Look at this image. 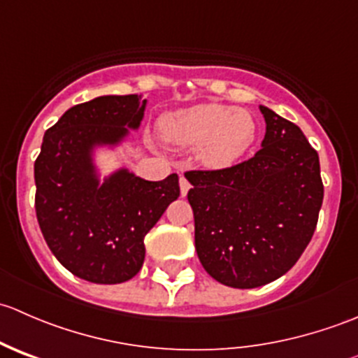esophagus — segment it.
I'll list each match as a JSON object with an SVG mask.
<instances>
[{
    "mask_svg": "<svg viewBox=\"0 0 358 358\" xmlns=\"http://www.w3.org/2000/svg\"><path fill=\"white\" fill-rule=\"evenodd\" d=\"M189 190H190L189 180H187L185 176H180V192H182V196H187Z\"/></svg>",
    "mask_w": 358,
    "mask_h": 358,
    "instance_id": "1",
    "label": "esophagus"
}]
</instances>
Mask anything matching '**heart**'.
<instances>
[{
  "label": "heart",
  "instance_id": "obj_1",
  "mask_svg": "<svg viewBox=\"0 0 358 358\" xmlns=\"http://www.w3.org/2000/svg\"><path fill=\"white\" fill-rule=\"evenodd\" d=\"M162 133L173 143L199 145V159L213 168L232 164L251 147L256 124L248 110L222 103H202L168 114Z\"/></svg>",
  "mask_w": 358,
  "mask_h": 358
}]
</instances>
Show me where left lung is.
I'll use <instances>...</instances> for the list:
<instances>
[{
  "label": "left lung",
  "instance_id": "8db88e82",
  "mask_svg": "<svg viewBox=\"0 0 358 358\" xmlns=\"http://www.w3.org/2000/svg\"><path fill=\"white\" fill-rule=\"evenodd\" d=\"M259 110L266 133L255 156L185 173L197 256L213 279L237 289L289 272L312 241L324 199L317 150L294 122Z\"/></svg>",
  "mask_w": 358,
  "mask_h": 358
}]
</instances>
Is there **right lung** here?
<instances>
[{
    "mask_svg": "<svg viewBox=\"0 0 358 358\" xmlns=\"http://www.w3.org/2000/svg\"><path fill=\"white\" fill-rule=\"evenodd\" d=\"M145 100L107 95L71 107L43 136L34 162L36 216L50 251L71 273L119 284L140 272L147 232L180 196L178 175L147 182L121 169L99 185L90 150L138 128Z\"/></svg>",
    "mask_w": 358,
    "mask_h": 358,
    "instance_id": "add662e5",
    "label": "right lung"
}]
</instances>
